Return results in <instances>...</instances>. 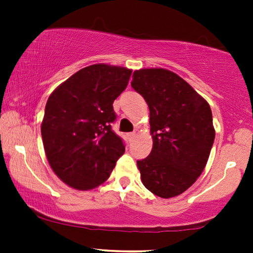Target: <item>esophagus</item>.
<instances>
[{"mask_svg": "<svg viewBox=\"0 0 253 253\" xmlns=\"http://www.w3.org/2000/svg\"><path fill=\"white\" fill-rule=\"evenodd\" d=\"M134 136H136V132H130V133H127V138H129L130 140L133 139Z\"/></svg>", "mask_w": 253, "mask_h": 253, "instance_id": "34e87169", "label": "esophagus"}]
</instances>
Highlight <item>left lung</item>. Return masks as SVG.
Here are the masks:
<instances>
[{"mask_svg": "<svg viewBox=\"0 0 253 253\" xmlns=\"http://www.w3.org/2000/svg\"><path fill=\"white\" fill-rule=\"evenodd\" d=\"M131 86L150 108L153 147L138 160L143 184L161 198L189 189L209 160L215 131L212 110L184 79L165 69L133 72Z\"/></svg>", "mask_w": 253, "mask_h": 253, "instance_id": "obj_1", "label": "left lung"}]
</instances>
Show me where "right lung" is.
<instances>
[{"label": "right lung", "mask_w": 253, "mask_h": 253, "mask_svg": "<svg viewBox=\"0 0 253 253\" xmlns=\"http://www.w3.org/2000/svg\"><path fill=\"white\" fill-rule=\"evenodd\" d=\"M131 70L107 64L86 67L51 93L41 136L51 169L71 188L89 190L108 179L126 151L112 130L113 103L126 88Z\"/></svg>", "instance_id": "obj_1"}]
</instances>
